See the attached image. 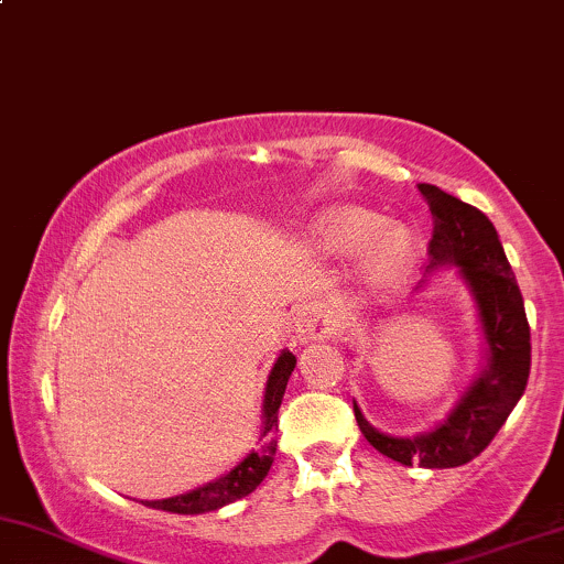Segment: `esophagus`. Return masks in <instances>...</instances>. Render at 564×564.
<instances>
[{"label": "esophagus", "mask_w": 564, "mask_h": 564, "mask_svg": "<svg viewBox=\"0 0 564 564\" xmlns=\"http://www.w3.org/2000/svg\"><path fill=\"white\" fill-rule=\"evenodd\" d=\"M329 335H332L329 308L318 301L303 303L295 314V337L301 339V343H308V339H324Z\"/></svg>", "instance_id": "obj_1"}]
</instances>
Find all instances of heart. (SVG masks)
<instances>
[{
	"instance_id": "b5f03b06",
	"label": "heart",
	"mask_w": 564,
	"mask_h": 564,
	"mask_svg": "<svg viewBox=\"0 0 564 564\" xmlns=\"http://www.w3.org/2000/svg\"><path fill=\"white\" fill-rule=\"evenodd\" d=\"M316 246L329 256H347L360 246L358 276L366 288L384 290L405 274L413 242L402 227H381L377 214L358 206H339L318 217L314 225Z\"/></svg>"
}]
</instances>
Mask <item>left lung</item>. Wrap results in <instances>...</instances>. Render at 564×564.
<instances>
[{"label":"left lung","mask_w":564,"mask_h":564,"mask_svg":"<svg viewBox=\"0 0 564 564\" xmlns=\"http://www.w3.org/2000/svg\"><path fill=\"white\" fill-rule=\"evenodd\" d=\"M419 191L434 219L426 271L457 269L478 311L484 366L449 413L415 436L381 434L366 421L356 400L352 410L364 436L381 455L421 468H457L489 447L523 398L531 373V329L518 280L489 217L436 185L421 183Z\"/></svg>","instance_id":"8db88e82"}]
</instances>
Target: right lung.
<instances>
[{"instance_id":"1","label":"right lung","mask_w":564,"mask_h":564,"mask_svg":"<svg viewBox=\"0 0 564 564\" xmlns=\"http://www.w3.org/2000/svg\"><path fill=\"white\" fill-rule=\"evenodd\" d=\"M295 368V356L290 350H282L280 358L271 366L267 379V392H263V408H261V436L259 449H250L242 460L229 468L225 476L217 481H208L198 489L185 491V495L170 497V499H145V507L154 510L177 512V516H200V512L219 510V507L238 502V499L248 497L250 491L267 478L271 463H274L276 449V413H280L284 389H288V379Z\"/></svg>"}]
</instances>
